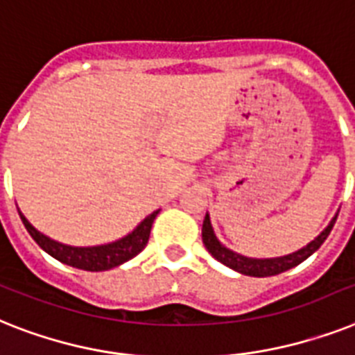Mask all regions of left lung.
Listing matches in <instances>:
<instances>
[{
  "mask_svg": "<svg viewBox=\"0 0 355 355\" xmlns=\"http://www.w3.org/2000/svg\"><path fill=\"white\" fill-rule=\"evenodd\" d=\"M336 218H332V223L328 224V227L319 235L315 241L304 246L302 250L295 253H290L286 257H277V259H248L239 255V253L227 250L226 246L218 243L215 233H213L211 223H209V217L206 215L202 224V243L206 246V250L211 253L213 257L217 259L218 262H223L226 266H230L232 270L239 273H244V275H250V277H270V275H279V273L286 272L290 268L297 266L302 261H306L313 252H318L321 244L327 241V237L332 232L334 224H336Z\"/></svg>",
  "mask_w": 355,
  "mask_h": 355,
  "instance_id": "obj_1",
  "label": "left lung"
}]
</instances>
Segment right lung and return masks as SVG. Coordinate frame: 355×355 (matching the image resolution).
Wrapping results in <instances>:
<instances>
[{"instance_id":"add662e5","label":"right lung","mask_w":355,"mask_h":355,"mask_svg":"<svg viewBox=\"0 0 355 355\" xmlns=\"http://www.w3.org/2000/svg\"><path fill=\"white\" fill-rule=\"evenodd\" d=\"M158 211H153L149 217H146L140 223V226L132 233H129L128 237L120 239L116 243L103 244V246H93V248H74L65 246L62 243H56L53 239L45 237L43 233H40L33 224L28 223L27 218L21 217L23 224L27 227V232L31 233V237L37 243V246L43 248L49 255H53L63 264L69 266L80 268V270H87V272H102V270H111V268L122 264V262L129 261L135 255L142 252L146 244L149 241V233H151V226Z\"/></svg>"}]
</instances>
